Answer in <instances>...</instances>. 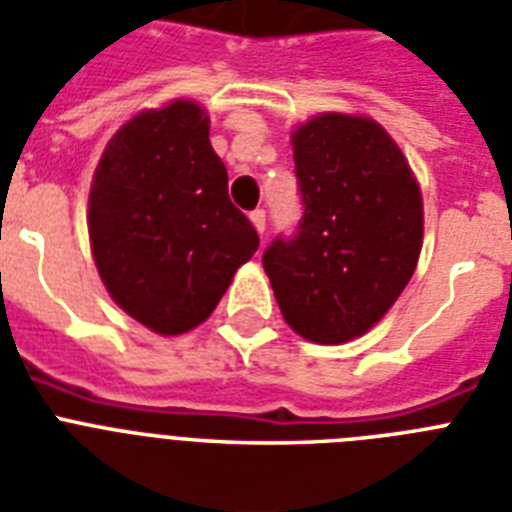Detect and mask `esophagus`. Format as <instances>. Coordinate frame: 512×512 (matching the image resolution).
<instances>
[{
	"label": "esophagus",
	"mask_w": 512,
	"mask_h": 512,
	"mask_svg": "<svg viewBox=\"0 0 512 512\" xmlns=\"http://www.w3.org/2000/svg\"><path fill=\"white\" fill-rule=\"evenodd\" d=\"M251 222H253V227H256V232H259V235H264V230H267V211H264V208H256V211H251Z\"/></svg>",
	"instance_id": "obj_1"
}]
</instances>
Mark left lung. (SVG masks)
<instances>
[{"label":"left lung","mask_w":512,"mask_h":512,"mask_svg":"<svg viewBox=\"0 0 512 512\" xmlns=\"http://www.w3.org/2000/svg\"><path fill=\"white\" fill-rule=\"evenodd\" d=\"M304 216L264 251L277 304L314 343L365 335L407 288L423 245V198L372 118L322 113L293 132Z\"/></svg>","instance_id":"8db88e82"}]
</instances>
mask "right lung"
Here are the masks:
<instances>
[{
	"instance_id": "add662e5",
	"label": "right lung",
	"mask_w": 512,
	"mask_h": 512,
	"mask_svg": "<svg viewBox=\"0 0 512 512\" xmlns=\"http://www.w3.org/2000/svg\"><path fill=\"white\" fill-rule=\"evenodd\" d=\"M190 100L142 110L108 142L89 192V243L110 298L161 335L214 312L259 235Z\"/></svg>"
}]
</instances>
